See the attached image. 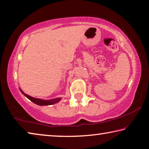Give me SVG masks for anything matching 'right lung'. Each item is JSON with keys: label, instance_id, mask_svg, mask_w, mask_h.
<instances>
[{"label": "right lung", "instance_id": "add662e5", "mask_svg": "<svg viewBox=\"0 0 149 149\" xmlns=\"http://www.w3.org/2000/svg\"><path fill=\"white\" fill-rule=\"evenodd\" d=\"M19 90H20L22 93L27 98H28L30 101L33 102L34 104L39 105V106H49V105H53L57 103V102H58L61 100V97H56V98L51 100H42L40 98H36V97H31L30 96H29V95L25 94L21 89Z\"/></svg>", "mask_w": 149, "mask_h": 149}]
</instances>
